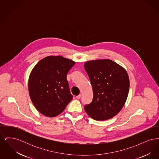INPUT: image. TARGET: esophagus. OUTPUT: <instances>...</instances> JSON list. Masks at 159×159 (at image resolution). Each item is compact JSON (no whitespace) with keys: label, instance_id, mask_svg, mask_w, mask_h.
Here are the masks:
<instances>
[{"label":"esophagus","instance_id":"1","mask_svg":"<svg viewBox=\"0 0 159 159\" xmlns=\"http://www.w3.org/2000/svg\"><path fill=\"white\" fill-rule=\"evenodd\" d=\"M80 98H81V94H79V95L76 96V98L77 99H80Z\"/></svg>","mask_w":159,"mask_h":159}]
</instances>
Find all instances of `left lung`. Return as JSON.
<instances>
[{
    "label": "left lung",
    "instance_id": "1",
    "mask_svg": "<svg viewBox=\"0 0 159 159\" xmlns=\"http://www.w3.org/2000/svg\"><path fill=\"white\" fill-rule=\"evenodd\" d=\"M84 67L91 81L93 99L84 110L94 120L110 119L121 110L128 95L129 78L126 70L110 60L89 61Z\"/></svg>",
    "mask_w": 159,
    "mask_h": 159
}]
</instances>
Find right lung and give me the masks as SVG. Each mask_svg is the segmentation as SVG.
Returning a JSON list of instances; mask_svg holds the SVG:
<instances>
[{
  "label": "right lung",
  "mask_w": 159,
  "mask_h": 159,
  "mask_svg": "<svg viewBox=\"0 0 159 159\" xmlns=\"http://www.w3.org/2000/svg\"><path fill=\"white\" fill-rule=\"evenodd\" d=\"M75 63L61 56H48L33 68L29 79V92L39 113L46 117H55L72 100L67 75Z\"/></svg>",
  "instance_id": "right-lung-1"
}]
</instances>
